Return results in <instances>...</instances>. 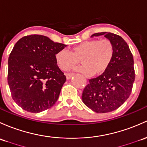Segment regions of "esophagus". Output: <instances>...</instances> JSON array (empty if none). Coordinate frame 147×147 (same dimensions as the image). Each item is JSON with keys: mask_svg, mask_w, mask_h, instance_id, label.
Returning <instances> with one entry per match:
<instances>
[{"mask_svg": "<svg viewBox=\"0 0 147 147\" xmlns=\"http://www.w3.org/2000/svg\"><path fill=\"white\" fill-rule=\"evenodd\" d=\"M74 74L73 73H69V74H66V77H67V79H70L71 77L74 75Z\"/></svg>", "mask_w": 147, "mask_h": 147, "instance_id": "1", "label": "esophagus"}]
</instances>
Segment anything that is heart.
Wrapping results in <instances>:
<instances>
[{
	"instance_id": "b5f03b06",
	"label": "heart",
	"mask_w": 147,
	"mask_h": 147,
	"mask_svg": "<svg viewBox=\"0 0 147 147\" xmlns=\"http://www.w3.org/2000/svg\"><path fill=\"white\" fill-rule=\"evenodd\" d=\"M114 55V46L109 39H92L71 48L70 52L61 50L55 55L59 67L63 71L82 64L78 71L86 75H99L107 71Z\"/></svg>"
}]
</instances>
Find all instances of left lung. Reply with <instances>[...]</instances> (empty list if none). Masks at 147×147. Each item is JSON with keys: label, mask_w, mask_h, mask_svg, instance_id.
<instances>
[{"label": "left lung", "mask_w": 147, "mask_h": 147, "mask_svg": "<svg viewBox=\"0 0 147 147\" xmlns=\"http://www.w3.org/2000/svg\"><path fill=\"white\" fill-rule=\"evenodd\" d=\"M113 42L114 55L109 67L102 75L89 79L82 100L96 113H107L119 108L130 97L135 81L134 59L128 45L122 37L110 32H100Z\"/></svg>", "instance_id": "left-lung-1"}]
</instances>
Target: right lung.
<instances>
[{"label":"right lung","instance_id":"1","mask_svg":"<svg viewBox=\"0 0 147 147\" xmlns=\"http://www.w3.org/2000/svg\"><path fill=\"white\" fill-rule=\"evenodd\" d=\"M66 46L38 34L16 42L8 58L7 83L12 99L24 110L39 113L57 101L67 78L55 55Z\"/></svg>","mask_w":147,"mask_h":147}]
</instances>
